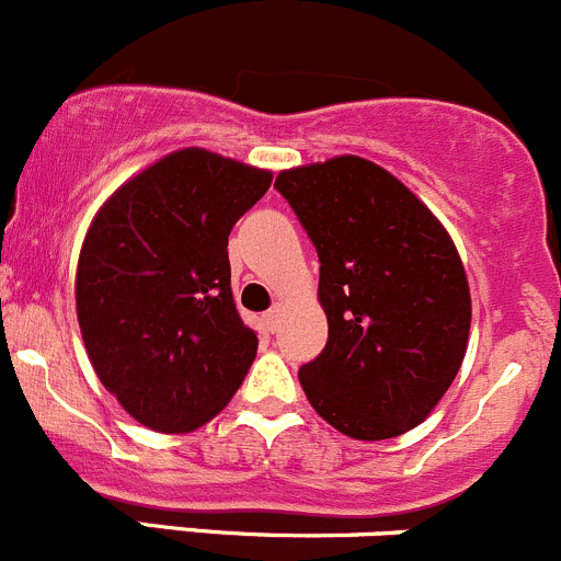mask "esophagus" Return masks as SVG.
Listing matches in <instances>:
<instances>
[{
  "label": "esophagus",
  "mask_w": 561,
  "mask_h": 561,
  "mask_svg": "<svg viewBox=\"0 0 561 561\" xmlns=\"http://www.w3.org/2000/svg\"><path fill=\"white\" fill-rule=\"evenodd\" d=\"M280 316H283V308H280V305H275V308H270L267 313H264V327H267L270 332H278V327H280Z\"/></svg>",
  "instance_id": "obj_1"
}]
</instances>
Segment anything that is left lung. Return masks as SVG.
Returning <instances> with one entry per match:
<instances>
[{"instance_id": "1", "label": "left lung", "mask_w": 561, "mask_h": 561, "mask_svg": "<svg viewBox=\"0 0 561 561\" xmlns=\"http://www.w3.org/2000/svg\"><path fill=\"white\" fill-rule=\"evenodd\" d=\"M319 253L327 346L299 368L310 407L352 439L407 434L442 401L471 324L467 270L436 215L357 154L280 171Z\"/></svg>"}]
</instances>
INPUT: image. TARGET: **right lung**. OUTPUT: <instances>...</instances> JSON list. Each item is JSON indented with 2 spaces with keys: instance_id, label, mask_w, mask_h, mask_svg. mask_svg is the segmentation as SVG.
Masks as SVG:
<instances>
[{
  "instance_id": "1",
  "label": "right lung",
  "mask_w": 561,
  "mask_h": 561,
  "mask_svg": "<svg viewBox=\"0 0 561 561\" xmlns=\"http://www.w3.org/2000/svg\"><path fill=\"white\" fill-rule=\"evenodd\" d=\"M270 185L273 171L187 147L94 215L76 273L81 337L105 390L147 428L209 423L256 359L231 294L229 234Z\"/></svg>"
}]
</instances>
